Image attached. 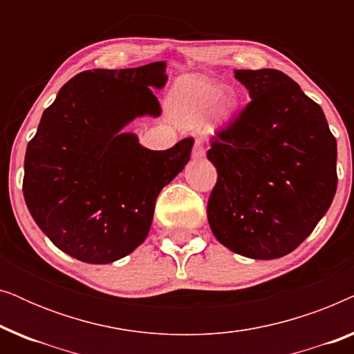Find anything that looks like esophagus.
I'll use <instances>...</instances> for the list:
<instances>
[{
  "mask_svg": "<svg viewBox=\"0 0 354 354\" xmlns=\"http://www.w3.org/2000/svg\"><path fill=\"white\" fill-rule=\"evenodd\" d=\"M192 156L195 159H201L205 156V147H203V143L200 140H196L195 142V147H193V151H192Z\"/></svg>",
  "mask_w": 354,
  "mask_h": 354,
  "instance_id": "1",
  "label": "esophagus"
}]
</instances>
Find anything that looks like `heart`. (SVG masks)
<instances>
[{"label":"heart","instance_id":"1","mask_svg":"<svg viewBox=\"0 0 354 354\" xmlns=\"http://www.w3.org/2000/svg\"><path fill=\"white\" fill-rule=\"evenodd\" d=\"M240 106L235 90H224L221 84L198 74L177 79L167 100L169 113L183 127H201L209 118L212 129H222L236 118Z\"/></svg>","mask_w":354,"mask_h":354}]
</instances>
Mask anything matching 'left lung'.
<instances>
[{
    "label": "left lung",
    "instance_id": "1",
    "mask_svg": "<svg viewBox=\"0 0 354 354\" xmlns=\"http://www.w3.org/2000/svg\"><path fill=\"white\" fill-rule=\"evenodd\" d=\"M251 101L207 151L217 182L207 221L219 243L251 259L292 253L337 192V140L321 106L275 69L235 71Z\"/></svg>",
    "mask_w": 354,
    "mask_h": 354
}]
</instances>
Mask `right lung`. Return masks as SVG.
Masks as SVG:
<instances>
[{"mask_svg":"<svg viewBox=\"0 0 354 354\" xmlns=\"http://www.w3.org/2000/svg\"><path fill=\"white\" fill-rule=\"evenodd\" d=\"M166 67L158 61L77 74L27 145V207L53 245L72 258L108 264L138 248L159 192L190 159L193 138L153 151L124 132L137 118L161 115L151 88H164Z\"/></svg>","mask_w":354,"mask_h":354,"instance_id":"add662e5","label":"right lung"}]
</instances>
